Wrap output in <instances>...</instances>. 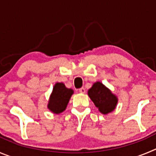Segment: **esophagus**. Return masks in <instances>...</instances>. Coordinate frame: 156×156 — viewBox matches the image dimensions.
<instances>
[{"instance_id": "34e87169", "label": "esophagus", "mask_w": 156, "mask_h": 156, "mask_svg": "<svg viewBox=\"0 0 156 156\" xmlns=\"http://www.w3.org/2000/svg\"><path fill=\"white\" fill-rule=\"evenodd\" d=\"M79 92L80 93H82V94L85 93V88H81L79 89Z\"/></svg>"}]
</instances>
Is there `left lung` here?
I'll return each mask as SVG.
<instances>
[{
  "label": "left lung",
  "instance_id": "left-lung-1",
  "mask_svg": "<svg viewBox=\"0 0 156 156\" xmlns=\"http://www.w3.org/2000/svg\"><path fill=\"white\" fill-rule=\"evenodd\" d=\"M88 94L94 105L98 108V111L104 115L112 112L117 105L118 98L116 95L100 81L93 84L92 87L88 91Z\"/></svg>",
  "mask_w": 156,
  "mask_h": 156
}]
</instances>
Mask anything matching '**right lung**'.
<instances>
[{
    "label": "right lung",
    "instance_id": "right-lung-1",
    "mask_svg": "<svg viewBox=\"0 0 156 156\" xmlns=\"http://www.w3.org/2000/svg\"><path fill=\"white\" fill-rule=\"evenodd\" d=\"M73 93V90L66 88L64 83H56L48 104L49 110L55 114H59L65 111Z\"/></svg>",
    "mask_w": 156,
    "mask_h": 156
}]
</instances>
